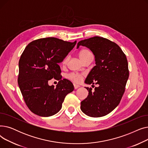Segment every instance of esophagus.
I'll return each instance as SVG.
<instances>
[{
  "label": "esophagus",
  "mask_w": 148,
  "mask_h": 148,
  "mask_svg": "<svg viewBox=\"0 0 148 148\" xmlns=\"http://www.w3.org/2000/svg\"><path fill=\"white\" fill-rule=\"evenodd\" d=\"M74 87L75 89H77V88H79L80 87V86L78 84H74Z\"/></svg>",
  "instance_id": "1"
}]
</instances>
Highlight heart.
<instances>
[{"label": "heart", "mask_w": 148, "mask_h": 148, "mask_svg": "<svg viewBox=\"0 0 148 148\" xmlns=\"http://www.w3.org/2000/svg\"><path fill=\"white\" fill-rule=\"evenodd\" d=\"M92 54L91 52L89 50H88V49H82L80 51L79 53V58H80V59L83 61L85 58H86L88 56H89V54ZM67 61H68V58H65L63 62H62V64H63L64 65L66 64ZM68 77L70 79L73 80H74L75 82H79L82 80L81 75L77 74H74V73L71 74H69L68 75Z\"/></svg>", "instance_id": "b5f03b06"}]
</instances>
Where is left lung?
<instances>
[{
    "instance_id": "1",
    "label": "left lung",
    "mask_w": 148,
    "mask_h": 148,
    "mask_svg": "<svg viewBox=\"0 0 148 148\" xmlns=\"http://www.w3.org/2000/svg\"><path fill=\"white\" fill-rule=\"evenodd\" d=\"M80 45L92 51L96 64L84 83L98 84L94 92L85 87L89 95L81 102L80 108L90 117H102L113 111L121 101L129 77L128 61L118 44L103 37L80 41L77 49Z\"/></svg>"
}]
</instances>
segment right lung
<instances>
[{
  "mask_svg": "<svg viewBox=\"0 0 148 148\" xmlns=\"http://www.w3.org/2000/svg\"><path fill=\"white\" fill-rule=\"evenodd\" d=\"M77 41L70 42L56 38H41L30 42L18 62V86L25 103L32 113L42 117L56 114L66 95L74 90L71 82L62 80L58 64L64 60ZM53 78L60 81L49 86Z\"/></svg>",
  "mask_w": 148,
  "mask_h": 148,
  "instance_id": "add662e5",
  "label": "right lung"
}]
</instances>
